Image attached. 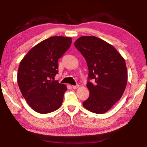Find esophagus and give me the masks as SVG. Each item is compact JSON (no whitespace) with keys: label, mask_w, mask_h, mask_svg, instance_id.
I'll list each match as a JSON object with an SVG mask.
<instances>
[{"label":"esophagus","mask_w":147,"mask_h":147,"mask_svg":"<svg viewBox=\"0 0 147 147\" xmlns=\"http://www.w3.org/2000/svg\"><path fill=\"white\" fill-rule=\"evenodd\" d=\"M72 88H73V89H77L79 88V85H76V86H72Z\"/></svg>","instance_id":"1"}]
</instances>
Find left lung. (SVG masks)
<instances>
[{"instance_id":"1","label":"left lung","mask_w":147,"mask_h":147,"mask_svg":"<svg viewBox=\"0 0 147 147\" xmlns=\"http://www.w3.org/2000/svg\"><path fill=\"white\" fill-rule=\"evenodd\" d=\"M74 46L85 58L89 69V96L83 102L93 113L108 111L123 96L127 84L125 60L115 47L95 36H82ZM92 79L93 84L89 82Z\"/></svg>"}]
</instances>
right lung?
<instances>
[{"instance_id": "right-lung-1", "label": "right lung", "mask_w": 147, "mask_h": 147, "mask_svg": "<svg viewBox=\"0 0 147 147\" xmlns=\"http://www.w3.org/2000/svg\"><path fill=\"white\" fill-rule=\"evenodd\" d=\"M71 43V38L51 37L30 50L20 62L19 88L26 102L36 112L49 113L61 106L67 89L53 79L58 73V59Z\"/></svg>"}]
</instances>
